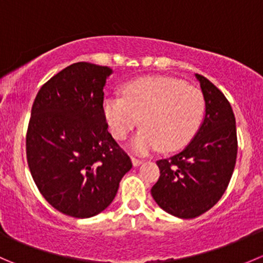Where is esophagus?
Here are the masks:
<instances>
[{"label": "esophagus", "mask_w": 263, "mask_h": 263, "mask_svg": "<svg viewBox=\"0 0 263 263\" xmlns=\"http://www.w3.org/2000/svg\"><path fill=\"white\" fill-rule=\"evenodd\" d=\"M131 160H132V165H134V166H139L140 164H142V160H141V159L131 158Z\"/></svg>", "instance_id": "obj_1"}]
</instances>
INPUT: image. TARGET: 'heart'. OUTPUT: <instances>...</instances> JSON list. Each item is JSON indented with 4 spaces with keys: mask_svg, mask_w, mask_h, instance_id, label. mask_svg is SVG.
Returning <instances> with one entry per match:
<instances>
[{
    "mask_svg": "<svg viewBox=\"0 0 263 263\" xmlns=\"http://www.w3.org/2000/svg\"><path fill=\"white\" fill-rule=\"evenodd\" d=\"M205 110L202 92L172 78H141L124 86L123 98L103 100V115L115 139H126L141 118L132 150L176 151L192 140Z\"/></svg>",
    "mask_w": 263,
    "mask_h": 263,
    "instance_id": "heart-1",
    "label": "heart"
}]
</instances>
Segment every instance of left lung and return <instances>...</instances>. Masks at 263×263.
I'll return each instance as SVG.
<instances>
[{
    "label": "left lung",
    "instance_id": "left-lung-1",
    "mask_svg": "<svg viewBox=\"0 0 263 263\" xmlns=\"http://www.w3.org/2000/svg\"><path fill=\"white\" fill-rule=\"evenodd\" d=\"M205 100V117L195 137L179 154L156 161L155 202L173 216L193 219L221 198L237 160V128L230 103L211 81L196 73Z\"/></svg>",
    "mask_w": 263,
    "mask_h": 263
}]
</instances>
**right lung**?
Segmentation results:
<instances>
[{"label": "right lung", "instance_id": "obj_1", "mask_svg": "<svg viewBox=\"0 0 263 263\" xmlns=\"http://www.w3.org/2000/svg\"><path fill=\"white\" fill-rule=\"evenodd\" d=\"M112 72L107 66L73 63L41 87L31 108L29 169L43 197L68 216L104 211L132 168L103 115V89Z\"/></svg>", "mask_w": 263, "mask_h": 263}]
</instances>
